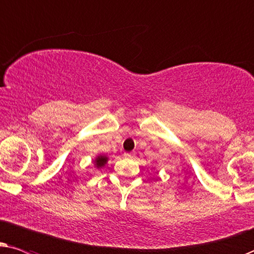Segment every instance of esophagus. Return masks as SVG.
I'll list each match as a JSON object with an SVG mask.
<instances>
[{
	"mask_svg": "<svg viewBox=\"0 0 254 254\" xmlns=\"http://www.w3.org/2000/svg\"><path fill=\"white\" fill-rule=\"evenodd\" d=\"M123 155H124V158H127V159H130V158L133 157V155L131 154V153H124Z\"/></svg>",
	"mask_w": 254,
	"mask_h": 254,
	"instance_id": "1",
	"label": "esophagus"
}]
</instances>
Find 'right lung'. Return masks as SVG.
Masks as SVG:
<instances>
[{
    "mask_svg": "<svg viewBox=\"0 0 254 254\" xmlns=\"http://www.w3.org/2000/svg\"><path fill=\"white\" fill-rule=\"evenodd\" d=\"M108 158L107 155L104 154H99L97 157L94 159V166H95L96 168H102L106 166V164L108 162Z\"/></svg>",
    "mask_w": 254,
    "mask_h": 254,
    "instance_id": "right-lung-1",
    "label": "right lung"
}]
</instances>
